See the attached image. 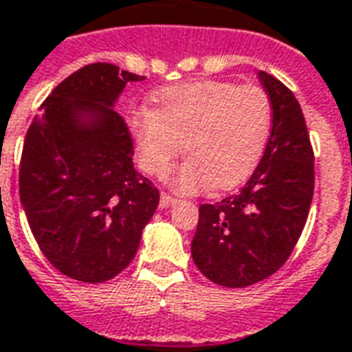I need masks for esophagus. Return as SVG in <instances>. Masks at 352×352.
I'll return each mask as SVG.
<instances>
[{
    "label": "esophagus",
    "instance_id": "1",
    "mask_svg": "<svg viewBox=\"0 0 352 352\" xmlns=\"http://www.w3.org/2000/svg\"><path fill=\"white\" fill-rule=\"evenodd\" d=\"M175 203V197H171V195L168 194H160V208H170V206H173Z\"/></svg>",
    "mask_w": 352,
    "mask_h": 352
}]
</instances>
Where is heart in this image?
Returning <instances> with one entry per match:
<instances>
[{
	"label": "heart",
	"instance_id": "heart-1",
	"mask_svg": "<svg viewBox=\"0 0 352 352\" xmlns=\"http://www.w3.org/2000/svg\"><path fill=\"white\" fill-rule=\"evenodd\" d=\"M153 103V111L142 109L131 116L138 162L149 175L162 177L184 144L190 157L168 175L177 192L236 186L264 155L273 112L262 88L194 80L160 90Z\"/></svg>",
	"mask_w": 352,
	"mask_h": 352
}]
</instances>
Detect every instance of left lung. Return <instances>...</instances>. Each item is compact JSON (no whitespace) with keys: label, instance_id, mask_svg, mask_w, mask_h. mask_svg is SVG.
Segmentation results:
<instances>
[{"label":"left lung","instance_id":"obj_1","mask_svg":"<svg viewBox=\"0 0 352 352\" xmlns=\"http://www.w3.org/2000/svg\"><path fill=\"white\" fill-rule=\"evenodd\" d=\"M273 125L256 170L240 192L199 206L192 258L208 280L245 288L288 260L314 197V151L299 101L273 75L258 72Z\"/></svg>","mask_w":352,"mask_h":352}]
</instances>
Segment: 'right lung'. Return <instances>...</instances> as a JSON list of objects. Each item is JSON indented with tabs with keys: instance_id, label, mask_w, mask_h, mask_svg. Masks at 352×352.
<instances>
[{
	"instance_id": "obj_1",
	"label": "right lung",
	"mask_w": 352,
	"mask_h": 352,
	"mask_svg": "<svg viewBox=\"0 0 352 352\" xmlns=\"http://www.w3.org/2000/svg\"><path fill=\"white\" fill-rule=\"evenodd\" d=\"M146 77L94 63L58 85L27 131L20 201L34 240L58 272L104 283L123 272L158 206L134 170L133 140L116 103Z\"/></svg>"
}]
</instances>
